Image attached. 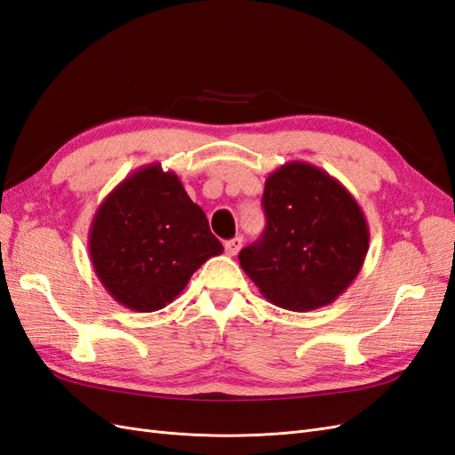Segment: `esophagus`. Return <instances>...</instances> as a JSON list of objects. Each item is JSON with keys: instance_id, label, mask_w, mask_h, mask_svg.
Wrapping results in <instances>:
<instances>
[{"instance_id": "esophagus-1", "label": "esophagus", "mask_w": 455, "mask_h": 455, "mask_svg": "<svg viewBox=\"0 0 455 455\" xmlns=\"http://www.w3.org/2000/svg\"><path fill=\"white\" fill-rule=\"evenodd\" d=\"M241 246H243V237H233V239L226 241L224 249H226L228 256H235L241 251Z\"/></svg>"}]
</instances>
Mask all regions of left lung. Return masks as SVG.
Wrapping results in <instances>:
<instances>
[{
  "label": "left lung",
  "mask_w": 455,
  "mask_h": 455,
  "mask_svg": "<svg viewBox=\"0 0 455 455\" xmlns=\"http://www.w3.org/2000/svg\"><path fill=\"white\" fill-rule=\"evenodd\" d=\"M261 239L239 264L271 304L319 309L341 296L363 269L370 231L364 212L334 176L306 161L284 163L266 178Z\"/></svg>",
  "instance_id": "obj_1"
}]
</instances>
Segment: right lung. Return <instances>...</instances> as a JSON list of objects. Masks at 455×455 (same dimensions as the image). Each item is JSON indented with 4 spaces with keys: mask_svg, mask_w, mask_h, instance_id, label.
<instances>
[{
    "mask_svg": "<svg viewBox=\"0 0 455 455\" xmlns=\"http://www.w3.org/2000/svg\"><path fill=\"white\" fill-rule=\"evenodd\" d=\"M224 252L180 178L151 163L96 209L89 256L102 286L127 309L151 313L180 294L206 259Z\"/></svg>",
    "mask_w": 455,
    "mask_h": 455,
    "instance_id": "add662e5",
    "label": "right lung"
}]
</instances>
